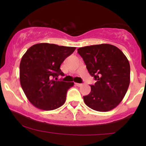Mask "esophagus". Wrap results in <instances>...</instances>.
Here are the masks:
<instances>
[{
    "label": "esophagus",
    "instance_id": "34e87169",
    "mask_svg": "<svg viewBox=\"0 0 146 146\" xmlns=\"http://www.w3.org/2000/svg\"><path fill=\"white\" fill-rule=\"evenodd\" d=\"M75 85H76L77 86H82V84H80V83H75Z\"/></svg>",
    "mask_w": 146,
    "mask_h": 146
}]
</instances>
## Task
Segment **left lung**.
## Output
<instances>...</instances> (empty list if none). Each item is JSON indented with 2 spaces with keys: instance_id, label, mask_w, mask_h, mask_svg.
Listing matches in <instances>:
<instances>
[{
  "instance_id": "left-lung-1",
  "label": "left lung",
  "mask_w": 146,
  "mask_h": 146,
  "mask_svg": "<svg viewBox=\"0 0 146 146\" xmlns=\"http://www.w3.org/2000/svg\"><path fill=\"white\" fill-rule=\"evenodd\" d=\"M78 53L96 82L84 101L91 109L100 112L113 110L119 104L128 90L130 67L126 56L119 48L109 44L80 47Z\"/></svg>"
}]
</instances>
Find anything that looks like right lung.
Returning <instances> with one entry per match:
<instances>
[{"mask_svg":"<svg viewBox=\"0 0 146 146\" xmlns=\"http://www.w3.org/2000/svg\"><path fill=\"white\" fill-rule=\"evenodd\" d=\"M75 47L39 43L31 46L22 57L20 82L28 100L36 108L52 110L66 102V93L73 82L56 81L63 76L60 65Z\"/></svg>","mask_w":146,"mask_h":146,"instance_id":"add662e5","label":"right lung"}]
</instances>
